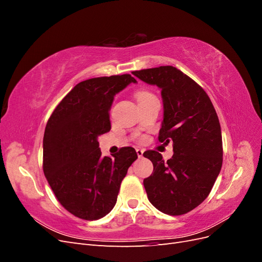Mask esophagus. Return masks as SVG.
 <instances>
[{"label":"esophagus","instance_id":"34e87169","mask_svg":"<svg viewBox=\"0 0 262 262\" xmlns=\"http://www.w3.org/2000/svg\"><path fill=\"white\" fill-rule=\"evenodd\" d=\"M143 153H144V149H142V148H137V154H138V156L141 158V157H143Z\"/></svg>","mask_w":262,"mask_h":262}]
</instances>
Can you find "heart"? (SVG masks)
Wrapping results in <instances>:
<instances>
[{
	"label": "heart",
	"mask_w": 262,
	"mask_h": 262,
	"mask_svg": "<svg viewBox=\"0 0 262 262\" xmlns=\"http://www.w3.org/2000/svg\"><path fill=\"white\" fill-rule=\"evenodd\" d=\"M148 95H150V93H148V92H144V91L138 92V93H137V99L140 100V99H142V98H144V97L148 96Z\"/></svg>",
	"instance_id": "heart-1"
}]
</instances>
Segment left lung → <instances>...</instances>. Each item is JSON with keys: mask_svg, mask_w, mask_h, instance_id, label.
Masks as SVG:
<instances>
[{"mask_svg": "<svg viewBox=\"0 0 262 262\" xmlns=\"http://www.w3.org/2000/svg\"><path fill=\"white\" fill-rule=\"evenodd\" d=\"M133 75L162 90L164 120L158 141H172L173 155L165 162L149 149L153 173L143 184L149 202L168 215H182L201 204L223 163L222 132L208 94L191 77L171 66L133 71Z\"/></svg>", "mask_w": 262, "mask_h": 262, "instance_id": "obj_1", "label": "left lung"}]
</instances>
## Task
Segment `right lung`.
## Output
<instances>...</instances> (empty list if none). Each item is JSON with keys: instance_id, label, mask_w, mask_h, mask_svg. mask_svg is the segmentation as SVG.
I'll return each instance as SVG.
<instances>
[{"instance_id": "1", "label": "right lung", "mask_w": 262, "mask_h": 262, "mask_svg": "<svg viewBox=\"0 0 262 262\" xmlns=\"http://www.w3.org/2000/svg\"><path fill=\"white\" fill-rule=\"evenodd\" d=\"M130 74L94 77L76 84L55 107L46 125L42 168L58 201L74 216L104 217L117 202L121 181L138 158L131 146L101 157L98 137L110 131L114 96Z\"/></svg>"}]
</instances>
